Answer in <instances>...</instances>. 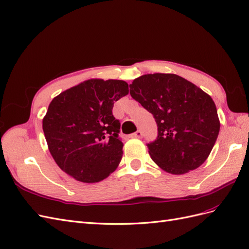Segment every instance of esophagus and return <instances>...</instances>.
Masks as SVG:
<instances>
[{"instance_id": "obj_1", "label": "esophagus", "mask_w": 249, "mask_h": 249, "mask_svg": "<svg viewBox=\"0 0 249 249\" xmlns=\"http://www.w3.org/2000/svg\"><path fill=\"white\" fill-rule=\"evenodd\" d=\"M131 137L132 138H141V137H142V132L137 131V132H135L134 134H132Z\"/></svg>"}]
</instances>
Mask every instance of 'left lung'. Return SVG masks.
I'll return each instance as SVG.
<instances>
[{
	"label": "left lung",
	"instance_id": "left-lung-1",
	"mask_svg": "<svg viewBox=\"0 0 249 249\" xmlns=\"http://www.w3.org/2000/svg\"><path fill=\"white\" fill-rule=\"evenodd\" d=\"M130 94L156 120L158 137L147 147L161 170L183 175L205 162L220 131L216 105L207 93L173 73H154L134 79Z\"/></svg>",
	"mask_w": 249,
	"mask_h": 249
}]
</instances>
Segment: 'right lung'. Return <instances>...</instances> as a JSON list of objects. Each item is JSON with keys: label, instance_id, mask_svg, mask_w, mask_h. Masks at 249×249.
<instances>
[{"label": "right lung", "instance_id": "add662e5", "mask_svg": "<svg viewBox=\"0 0 249 249\" xmlns=\"http://www.w3.org/2000/svg\"><path fill=\"white\" fill-rule=\"evenodd\" d=\"M127 93L124 80L91 78L52 99L43 131L60 170L80 182L95 183L117 169L124 143L112 109Z\"/></svg>", "mask_w": 249, "mask_h": 249}]
</instances>
